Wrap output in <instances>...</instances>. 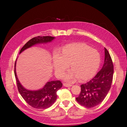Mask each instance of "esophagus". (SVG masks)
I'll use <instances>...</instances> for the list:
<instances>
[{"instance_id":"obj_1","label":"esophagus","mask_w":127,"mask_h":127,"mask_svg":"<svg viewBox=\"0 0 127 127\" xmlns=\"http://www.w3.org/2000/svg\"><path fill=\"white\" fill-rule=\"evenodd\" d=\"M63 85H64V86H65V87H67V88L71 87V86H72V85L69 84H67V83H64V84H63Z\"/></svg>"}]
</instances>
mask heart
<instances>
[{"label":"heart","instance_id":"heart-1","mask_svg":"<svg viewBox=\"0 0 127 127\" xmlns=\"http://www.w3.org/2000/svg\"><path fill=\"white\" fill-rule=\"evenodd\" d=\"M53 66L56 76L61 78L70 66L72 69L63 77L64 80L74 82L79 79L85 81L95 76L101 62V56L95 49L84 43H74L66 46L61 52L53 53Z\"/></svg>","mask_w":127,"mask_h":127}]
</instances>
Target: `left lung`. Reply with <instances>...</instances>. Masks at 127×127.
<instances>
[{
	"instance_id": "8db88e82",
	"label": "left lung",
	"mask_w": 127,
	"mask_h": 127,
	"mask_svg": "<svg viewBox=\"0 0 127 127\" xmlns=\"http://www.w3.org/2000/svg\"><path fill=\"white\" fill-rule=\"evenodd\" d=\"M104 61L101 69L87 83L81 85V91L76 100L86 108H93L100 103L110 90L113 64L108 51L104 48Z\"/></svg>"
}]
</instances>
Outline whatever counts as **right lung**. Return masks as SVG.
<instances>
[{"mask_svg": "<svg viewBox=\"0 0 127 127\" xmlns=\"http://www.w3.org/2000/svg\"><path fill=\"white\" fill-rule=\"evenodd\" d=\"M55 38L54 37L45 36L33 37L21 49L19 54L26 49L37 44H46L51 42ZM15 63L14 74L17 85V88L20 94L25 100L32 107L43 109L49 108L57 98V91L62 87V83L59 80L47 82L41 89L37 90H30L26 89L22 85L17 78L16 71V61Z\"/></svg>", "mask_w": 127, "mask_h": 127, "instance_id": "right-lung-1", "label": "right lung"}]
</instances>
